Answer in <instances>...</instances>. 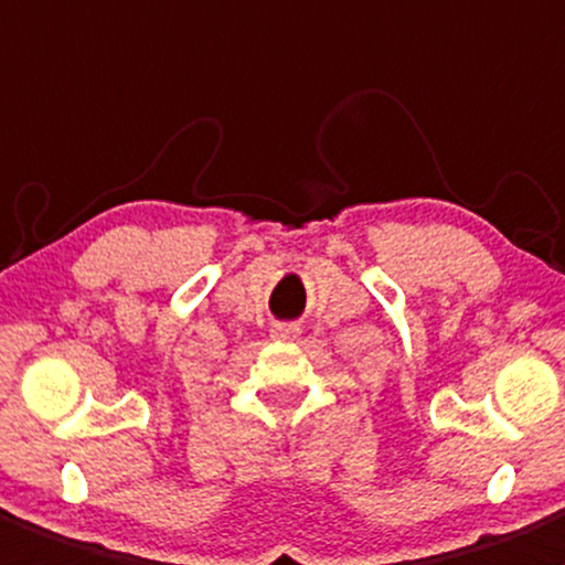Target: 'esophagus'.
I'll list each match as a JSON object with an SVG mask.
<instances>
[{
  "label": "esophagus",
  "instance_id": "1",
  "mask_svg": "<svg viewBox=\"0 0 565 565\" xmlns=\"http://www.w3.org/2000/svg\"><path fill=\"white\" fill-rule=\"evenodd\" d=\"M273 339H298L300 335V324L298 322H276L270 328Z\"/></svg>",
  "mask_w": 565,
  "mask_h": 565
}]
</instances>
